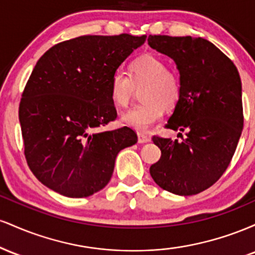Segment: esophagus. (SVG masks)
Instances as JSON below:
<instances>
[{
    "label": "esophagus",
    "mask_w": 255,
    "mask_h": 255,
    "mask_svg": "<svg viewBox=\"0 0 255 255\" xmlns=\"http://www.w3.org/2000/svg\"><path fill=\"white\" fill-rule=\"evenodd\" d=\"M150 140V136L146 135V134L137 133V142H139V144H145V142H148Z\"/></svg>",
    "instance_id": "1"
}]
</instances>
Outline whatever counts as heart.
<instances>
[{"label": "heart", "instance_id": "b5f03b06", "mask_svg": "<svg viewBox=\"0 0 255 255\" xmlns=\"http://www.w3.org/2000/svg\"><path fill=\"white\" fill-rule=\"evenodd\" d=\"M142 86L140 101L144 102L122 115V121L139 131L147 130L160 121L163 108H175L182 93V83L176 72L168 69L163 58L146 54L134 60L129 66V75L116 69L110 79V96L119 108L129 105L134 91Z\"/></svg>", "mask_w": 255, "mask_h": 255}]
</instances>
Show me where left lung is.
Masks as SVG:
<instances>
[{"label": "left lung", "mask_w": 255, "mask_h": 255, "mask_svg": "<svg viewBox=\"0 0 255 255\" xmlns=\"http://www.w3.org/2000/svg\"><path fill=\"white\" fill-rule=\"evenodd\" d=\"M148 45L168 55L180 71L182 93L166 128L186 131L182 140L154 135L162 151L151 165L164 191L194 195L221 178L244 128L241 79L227 55L204 38L148 36Z\"/></svg>", "instance_id": "1"}]
</instances>
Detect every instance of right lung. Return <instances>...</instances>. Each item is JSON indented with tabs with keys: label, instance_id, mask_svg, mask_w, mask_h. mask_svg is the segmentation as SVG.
Wrapping results in <instances>:
<instances>
[{
	"label": "right lung",
	"instance_id": "add662e5",
	"mask_svg": "<svg viewBox=\"0 0 255 255\" xmlns=\"http://www.w3.org/2000/svg\"><path fill=\"white\" fill-rule=\"evenodd\" d=\"M146 36H81L49 49L21 95L24 153L44 186L69 198L107 186L118 153L137 141L129 127L99 131L115 121L110 79Z\"/></svg>",
	"mask_w": 255,
	"mask_h": 255
}]
</instances>
